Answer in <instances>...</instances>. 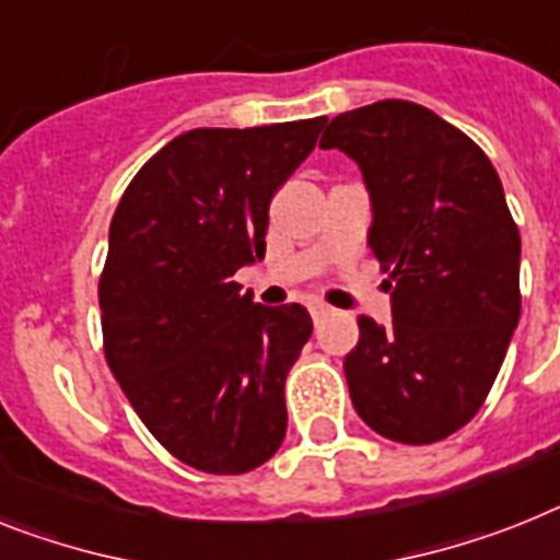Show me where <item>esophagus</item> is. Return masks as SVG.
<instances>
[{
  "mask_svg": "<svg viewBox=\"0 0 560 560\" xmlns=\"http://www.w3.org/2000/svg\"><path fill=\"white\" fill-rule=\"evenodd\" d=\"M332 313V307H327L324 302H313L310 304V316H313V322H322V318H327Z\"/></svg>",
  "mask_w": 560,
  "mask_h": 560,
  "instance_id": "esophagus-1",
  "label": "esophagus"
}]
</instances>
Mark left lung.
Instances as JSON below:
<instances>
[{
	"label": "left lung",
	"instance_id": "left-lung-1",
	"mask_svg": "<svg viewBox=\"0 0 560 560\" xmlns=\"http://www.w3.org/2000/svg\"><path fill=\"white\" fill-rule=\"evenodd\" d=\"M318 148L359 164L368 244L393 290V324L359 316L345 355L352 407L389 441L447 439L478 412L518 327L521 236L501 178L469 136L404 98L341 113Z\"/></svg>",
	"mask_w": 560,
	"mask_h": 560
}]
</instances>
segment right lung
<instances>
[{"instance_id": "right-lung-1", "label": "right lung", "mask_w": 560, "mask_h": 560, "mask_svg": "<svg viewBox=\"0 0 560 560\" xmlns=\"http://www.w3.org/2000/svg\"><path fill=\"white\" fill-rule=\"evenodd\" d=\"M324 116L176 136L113 213L98 279L105 359L178 462L238 476L284 441V378L313 322L265 307L233 272L265 258L267 210L313 153Z\"/></svg>"}]
</instances>
